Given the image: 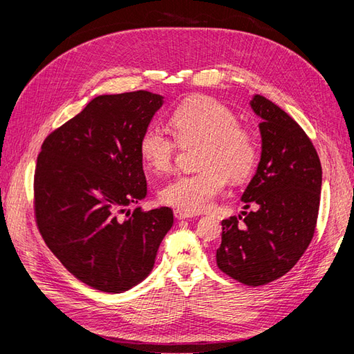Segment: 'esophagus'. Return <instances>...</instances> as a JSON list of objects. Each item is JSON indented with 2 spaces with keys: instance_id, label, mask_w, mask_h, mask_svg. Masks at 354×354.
<instances>
[{
  "instance_id": "obj_1",
  "label": "esophagus",
  "mask_w": 354,
  "mask_h": 354,
  "mask_svg": "<svg viewBox=\"0 0 354 354\" xmlns=\"http://www.w3.org/2000/svg\"><path fill=\"white\" fill-rule=\"evenodd\" d=\"M174 216H176L177 220H187V218H194L195 214L183 211V209H176L174 211Z\"/></svg>"
}]
</instances>
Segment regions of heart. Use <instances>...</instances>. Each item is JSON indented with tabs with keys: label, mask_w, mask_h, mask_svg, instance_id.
<instances>
[{
	"label": "heart",
	"mask_w": 354,
	"mask_h": 354,
	"mask_svg": "<svg viewBox=\"0 0 354 354\" xmlns=\"http://www.w3.org/2000/svg\"><path fill=\"white\" fill-rule=\"evenodd\" d=\"M177 140L183 146L202 143L199 173L178 176L160 190V198L169 205L187 212L208 209L226 186V180L243 181L259 162L255 137L241 128L239 118L230 108L211 97H192L171 115ZM145 162L156 169L169 168L177 151V142L162 128L152 124L138 142Z\"/></svg>",
	"instance_id": "b5f03b06"
}]
</instances>
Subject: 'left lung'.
Returning a JSON list of instances; mask_svg holds the SVG:
<instances>
[{
  "label": "left lung",
  "instance_id": "1",
  "mask_svg": "<svg viewBox=\"0 0 354 354\" xmlns=\"http://www.w3.org/2000/svg\"><path fill=\"white\" fill-rule=\"evenodd\" d=\"M250 106L261 120V155L241 201L255 209L221 221L216 257L221 272L260 286L291 270L312 241L322 167L303 128L279 106L259 94Z\"/></svg>",
  "mask_w": 354,
  "mask_h": 354
}]
</instances>
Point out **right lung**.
Instances as JSON below:
<instances>
[{
	"instance_id": "1",
	"label": "right lung",
	"mask_w": 354,
	"mask_h": 354,
	"mask_svg": "<svg viewBox=\"0 0 354 354\" xmlns=\"http://www.w3.org/2000/svg\"><path fill=\"white\" fill-rule=\"evenodd\" d=\"M162 104L149 91L97 95L46 138L37 159L42 238L69 273L103 292L145 281L173 227L168 207L121 217L147 195L138 142Z\"/></svg>"
}]
</instances>
